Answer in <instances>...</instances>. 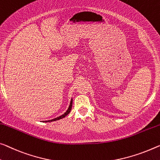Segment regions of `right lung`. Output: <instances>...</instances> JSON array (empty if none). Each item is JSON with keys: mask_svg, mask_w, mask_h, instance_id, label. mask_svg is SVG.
I'll return each mask as SVG.
<instances>
[{"mask_svg": "<svg viewBox=\"0 0 160 160\" xmlns=\"http://www.w3.org/2000/svg\"><path fill=\"white\" fill-rule=\"evenodd\" d=\"M72 101H71V103H70V105H69V107H68V110L67 111H66V112H65V114H63V115H61V116H60V117H57V118H56V119H51V120H48V121H46V122H53V121H56V120H59V119H62V118H63V117H65L66 115H68V114H69V112H71V109H72Z\"/></svg>", "mask_w": 160, "mask_h": 160, "instance_id": "right-lung-1", "label": "right lung"}]
</instances>
